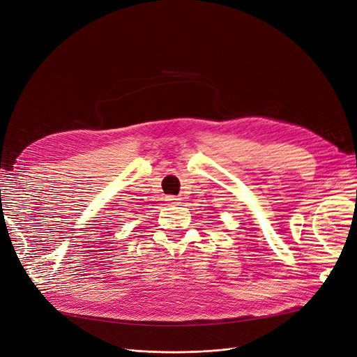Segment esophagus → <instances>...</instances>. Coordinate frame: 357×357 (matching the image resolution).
Wrapping results in <instances>:
<instances>
[{
  "instance_id": "esophagus-1",
  "label": "esophagus",
  "mask_w": 357,
  "mask_h": 357,
  "mask_svg": "<svg viewBox=\"0 0 357 357\" xmlns=\"http://www.w3.org/2000/svg\"><path fill=\"white\" fill-rule=\"evenodd\" d=\"M166 201H167V202H169V204H172V205H176V204H181V202H179V201H181V199H179V198H178V197H175V195H167V197H166Z\"/></svg>"
}]
</instances>
